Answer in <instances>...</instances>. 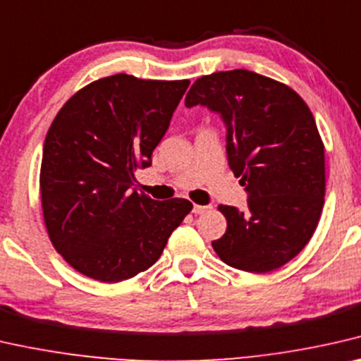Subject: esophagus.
Segmentation results:
<instances>
[{"label": "esophagus", "mask_w": 361, "mask_h": 361, "mask_svg": "<svg viewBox=\"0 0 361 361\" xmlns=\"http://www.w3.org/2000/svg\"><path fill=\"white\" fill-rule=\"evenodd\" d=\"M207 206H199V204H195V206H192V214H196V215H199V214H204L207 211Z\"/></svg>", "instance_id": "esophagus-1"}]
</instances>
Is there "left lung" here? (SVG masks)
Masks as SVG:
<instances>
[{"mask_svg": "<svg viewBox=\"0 0 361 361\" xmlns=\"http://www.w3.org/2000/svg\"><path fill=\"white\" fill-rule=\"evenodd\" d=\"M185 105L219 113L228 165L248 192L246 212L219 206L227 232L212 248L246 272L287 264L313 236L324 204V144L308 105L288 85L248 69L199 78Z\"/></svg>", "mask_w": 361, "mask_h": 361, "instance_id": "8db88e82", "label": "left lung"}]
</instances>
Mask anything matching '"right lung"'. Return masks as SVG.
Returning a JSON list of instances; mask_svg holds the SVG:
<instances>
[{"label":"right lung","instance_id":"obj_1","mask_svg":"<svg viewBox=\"0 0 361 361\" xmlns=\"http://www.w3.org/2000/svg\"><path fill=\"white\" fill-rule=\"evenodd\" d=\"M188 85L115 74L58 111L43 144L42 209L53 246L78 272L106 283L137 276L190 214L188 199L155 201L133 188Z\"/></svg>","mask_w":361,"mask_h":361}]
</instances>
